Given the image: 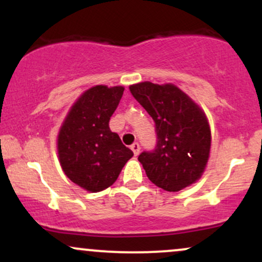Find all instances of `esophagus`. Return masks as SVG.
I'll return each mask as SVG.
<instances>
[{
	"instance_id": "obj_1",
	"label": "esophagus",
	"mask_w": 262,
	"mask_h": 262,
	"mask_svg": "<svg viewBox=\"0 0 262 262\" xmlns=\"http://www.w3.org/2000/svg\"><path fill=\"white\" fill-rule=\"evenodd\" d=\"M130 149L133 150V152H134V155L137 156V155H139V152H140V145L138 143H133L130 145Z\"/></svg>"
}]
</instances>
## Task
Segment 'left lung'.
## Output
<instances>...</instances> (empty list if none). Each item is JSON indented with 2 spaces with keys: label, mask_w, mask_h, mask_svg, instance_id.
<instances>
[{
  "label": "left lung",
  "mask_w": 262,
  "mask_h": 262,
  "mask_svg": "<svg viewBox=\"0 0 262 262\" xmlns=\"http://www.w3.org/2000/svg\"><path fill=\"white\" fill-rule=\"evenodd\" d=\"M129 90L155 122V149L138 158L148 179L169 192L181 191L200 180L212 141L202 108L173 83L144 81Z\"/></svg>",
  "instance_id": "obj_1"
}]
</instances>
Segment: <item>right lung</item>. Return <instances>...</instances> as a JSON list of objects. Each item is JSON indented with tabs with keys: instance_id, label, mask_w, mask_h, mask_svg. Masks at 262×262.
Listing matches in <instances>:
<instances>
[{
	"instance_id": "obj_1",
	"label": "right lung",
	"mask_w": 262,
	"mask_h": 262,
	"mask_svg": "<svg viewBox=\"0 0 262 262\" xmlns=\"http://www.w3.org/2000/svg\"><path fill=\"white\" fill-rule=\"evenodd\" d=\"M124 87L97 85L77 98L58 135L61 169L74 183L89 192L112 186L133 151L110 129Z\"/></svg>"
}]
</instances>
